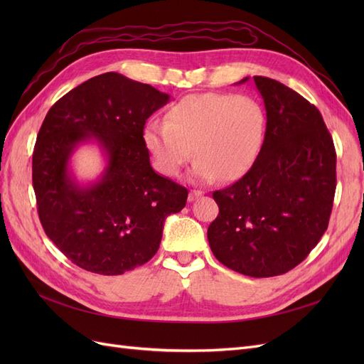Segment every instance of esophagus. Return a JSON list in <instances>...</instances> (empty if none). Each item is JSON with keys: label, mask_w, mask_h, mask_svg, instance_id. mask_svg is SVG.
<instances>
[{"label": "esophagus", "mask_w": 364, "mask_h": 364, "mask_svg": "<svg viewBox=\"0 0 364 364\" xmlns=\"http://www.w3.org/2000/svg\"><path fill=\"white\" fill-rule=\"evenodd\" d=\"M200 196H203V191H199V190H191V191H190V194H188V200H190V202H194V200L199 199Z\"/></svg>", "instance_id": "esophagus-1"}]
</instances>
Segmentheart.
Returning a JSON list of instances; mask_svg holds the SVG:
<instances>
[{"mask_svg":"<svg viewBox=\"0 0 364 364\" xmlns=\"http://www.w3.org/2000/svg\"><path fill=\"white\" fill-rule=\"evenodd\" d=\"M264 132L266 115L255 98L203 92L176 102L167 119L149 121L144 144L165 176H178L194 153L193 181H237L255 164Z\"/></svg>","mask_w":364,"mask_h":364,"instance_id":"obj_1","label":"heart"}]
</instances>
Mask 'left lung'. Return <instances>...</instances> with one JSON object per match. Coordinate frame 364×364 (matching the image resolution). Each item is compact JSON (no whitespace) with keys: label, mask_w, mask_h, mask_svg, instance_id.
I'll return each instance as SVG.
<instances>
[{"label":"left lung","mask_w":364,"mask_h":364,"mask_svg":"<svg viewBox=\"0 0 364 364\" xmlns=\"http://www.w3.org/2000/svg\"><path fill=\"white\" fill-rule=\"evenodd\" d=\"M253 82L266 107L264 142L243 178L213 193L220 213L208 241L226 267L269 278L294 269L325 234L337 158L314 105L269 77L255 75Z\"/></svg>","instance_id":"obj_1"}]
</instances>
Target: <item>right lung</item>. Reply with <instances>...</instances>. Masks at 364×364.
<instances>
[{
  "mask_svg": "<svg viewBox=\"0 0 364 364\" xmlns=\"http://www.w3.org/2000/svg\"><path fill=\"white\" fill-rule=\"evenodd\" d=\"M170 102L155 87L105 73L51 106L33 151V188L43 230L75 266L123 274L159 249L165 218L188 191L158 174L144 144L147 118ZM97 144L107 161L100 178L80 184L70 158Z\"/></svg>",
  "mask_w": 364,
  "mask_h": 364,
  "instance_id": "right-lung-1",
  "label": "right lung"
}]
</instances>
